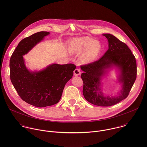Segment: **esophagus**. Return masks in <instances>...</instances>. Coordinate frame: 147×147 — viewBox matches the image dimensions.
Here are the masks:
<instances>
[{
    "label": "esophagus",
    "instance_id": "34e87169",
    "mask_svg": "<svg viewBox=\"0 0 147 147\" xmlns=\"http://www.w3.org/2000/svg\"><path fill=\"white\" fill-rule=\"evenodd\" d=\"M80 74H81V72H80V69H79V68L75 69V71H74V74L75 76H79L80 75Z\"/></svg>",
    "mask_w": 147,
    "mask_h": 147
}]
</instances>
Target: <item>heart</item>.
Here are the masks:
<instances>
[{
  "mask_svg": "<svg viewBox=\"0 0 147 147\" xmlns=\"http://www.w3.org/2000/svg\"><path fill=\"white\" fill-rule=\"evenodd\" d=\"M70 51L79 54L84 52L81 57L83 63H89L94 61L101 53L102 46L100 42L90 38L76 41L69 46Z\"/></svg>",
  "mask_w": 147,
  "mask_h": 147,
  "instance_id": "heart-1",
  "label": "heart"
}]
</instances>
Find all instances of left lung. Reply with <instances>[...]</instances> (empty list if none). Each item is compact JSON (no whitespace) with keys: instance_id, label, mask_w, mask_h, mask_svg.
<instances>
[{"instance_id":"left-lung-1","label":"left lung","mask_w":147,"mask_h":147,"mask_svg":"<svg viewBox=\"0 0 147 147\" xmlns=\"http://www.w3.org/2000/svg\"><path fill=\"white\" fill-rule=\"evenodd\" d=\"M108 40L109 49L98 60L80 66L84 71L83 93L89 102L100 106L115 105L127 97L136 79L135 57L126 43L110 34H103ZM115 66L120 71L119 81L123 89L118 96H106L101 92L100 81L107 69Z\"/></svg>"}]
</instances>
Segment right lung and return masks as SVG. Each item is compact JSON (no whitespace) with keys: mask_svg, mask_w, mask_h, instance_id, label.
<instances>
[{"mask_svg":"<svg viewBox=\"0 0 147 147\" xmlns=\"http://www.w3.org/2000/svg\"><path fill=\"white\" fill-rule=\"evenodd\" d=\"M50 33L40 32L22 40L11 55L10 78L21 99L30 105L43 107L60 100L65 84L74 74V64H53L40 71H29L22 55L27 54Z\"/></svg>","mask_w":147,"mask_h":147,"instance_id":"1","label":"right lung"}]
</instances>
